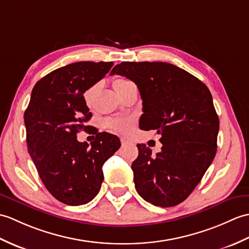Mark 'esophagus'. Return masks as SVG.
<instances>
[{
	"label": "esophagus",
	"mask_w": 249,
	"mask_h": 249,
	"mask_svg": "<svg viewBox=\"0 0 249 249\" xmlns=\"http://www.w3.org/2000/svg\"><path fill=\"white\" fill-rule=\"evenodd\" d=\"M120 142H121V145H123V146L129 145V142L126 141V140H124V139H121V140H120Z\"/></svg>",
	"instance_id": "34e87169"
}]
</instances>
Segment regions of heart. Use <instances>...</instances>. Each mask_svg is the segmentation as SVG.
I'll use <instances>...</instances> for the list:
<instances>
[{"label":"heart","instance_id":"1","mask_svg":"<svg viewBox=\"0 0 249 249\" xmlns=\"http://www.w3.org/2000/svg\"><path fill=\"white\" fill-rule=\"evenodd\" d=\"M134 83H132L130 80L126 79H116L113 82V87L115 91L121 95V93L124 92L128 89L129 86L133 85ZM93 89L95 88H90L89 90L86 91L85 93V99L86 101H89V98L92 95ZM104 124H106L107 128L110 131L116 132V133L120 134H129L132 131V121L129 119H107L104 121Z\"/></svg>","mask_w":249,"mask_h":249}]
</instances>
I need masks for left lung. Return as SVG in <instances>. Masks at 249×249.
Returning <instances> with one entry per match:
<instances>
[{
	"instance_id": "obj_1",
	"label": "left lung",
	"mask_w": 249,
	"mask_h": 249,
	"mask_svg": "<svg viewBox=\"0 0 249 249\" xmlns=\"http://www.w3.org/2000/svg\"><path fill=\"white\" fill-rule=\"evenodd\" d=\"M110 74L133 81L142 100L140 128L161 134V152L137 143L132 163L135 189L154 206L184 201L216 153L219 120L209 88L196 76L161 62H123Z\"/></svg>"
}]
</instances>
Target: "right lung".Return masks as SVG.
<instances>
[{
  "label": "right lung",
  "instance_id": "obj_1",
  "mask_svg": "<svg viewBox=\"0 0 249 249\" xmlns=\"http://www.w3.org/2000/svg\"><path fill=\"white\" fill-rule=\"evenodd\" d=\"M113 62H78L38 81L24 113L27 150L42 183L68 206L91 201L101 189L102 166L120 147L117 136L96 132L87 143L76 140L91 118L84 92L103 79Z\"/></svg>",
  "mask_w": 249,
  "mask_h": 249
}]
</instances>
